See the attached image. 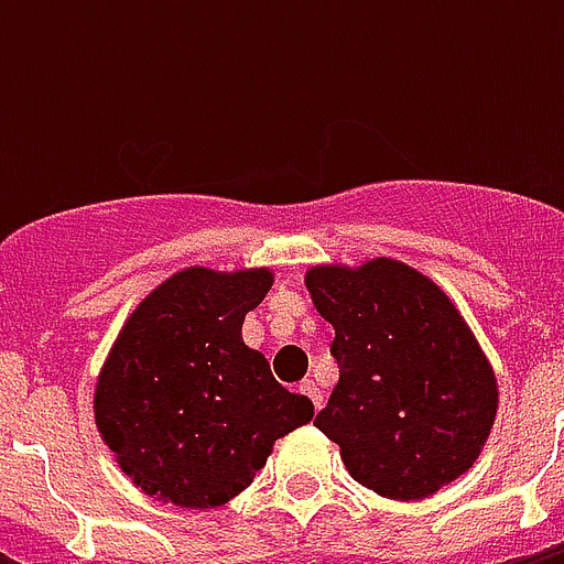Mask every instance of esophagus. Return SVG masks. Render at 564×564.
Returning a JSON list of instances; mask_svg holds the SVG:
<instances>
[{
  "mask_svg": "<svg viewBox=\"0 0 564 564\" xmlns=\"http://www.w3.org/2000/svg\"><path fill=\"white\" fill-rule=\"evenodd\" d=\"M301 392L307 394L316 410H322V392H318V386L313 380H301Z\"/></svg>",
  "mask_w": 564,
  "mask_h": 564,
  "instance_id": "34e87169",
  "label": "esophagus"
}]
</instances>
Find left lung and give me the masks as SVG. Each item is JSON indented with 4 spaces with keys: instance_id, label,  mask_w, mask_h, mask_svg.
I'll return each mask as SVG.
<instances>
[{
    "instance_id": "left-lung-1",
    "label": "left lung",
    "mask_w": 564,
    "mask_h": 564,
    "mask_svg": "<svg viewBox=\"0 0 564 564\" xmlns=\"http://www.w3.org/2000/svg\"><path fill=\"white\" fill-rule=\"evenodd\" d=\"M304 283L334 325L339 366L316 427L354 480L421 500L468 471L498 415V380L445 292L389 257L313 265Z\"/></svg>"
}]
</instances>
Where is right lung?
Returning <instances> with one entry per match:
<instances>
[{
	"mask_svg": "<svg viewBox=\"0 0 564 564\" xmlns=\"http://www.w3.org/2000/svg\"><path fill=\"white\" fill-rule=\"evenodd\" d=\"M269 269L189 265L128 316L96 383V427L134 486L184 509H213L251 486L272 445L313 419L307 394L272 377L242 343Z\"/></svg>",
	"mask_w": 564,
	"mask_h": 564,
	"instance_id": "add662e5",
	"label": "right lung"
}]
</instances>
